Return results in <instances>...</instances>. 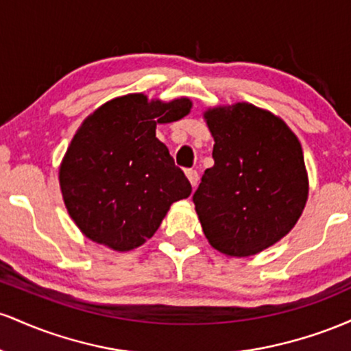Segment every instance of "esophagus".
<instances>
[{"label": "esophagus", "instance_id": "34e87169", "mask_svg": "<svg viewBox=\"0 0 351 351\" xmlns=\"http://www.w3.org/2000/svg\"><path fill=\"white\" fill-rule=\"evenodd\" d=\"M184 173H186V178L189 180V183H191V186L195 188L196 184H198V180H199L198 171H196V170H186Z\"/></svg>", "mask_w": 351, "mask_h": 351}]
</instances>
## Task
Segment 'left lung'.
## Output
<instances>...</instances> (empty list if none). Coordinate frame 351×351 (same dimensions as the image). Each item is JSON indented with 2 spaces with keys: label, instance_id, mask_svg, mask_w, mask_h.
I'll use <instances>...</instances> for the list:
<instances>
[{
  "label": "left lung",
  "instance_id": "1",
  "mask_svg": "<svg viewBox=\"0 0 351 351\" xmlns=\"http://www.w3.org/2000/svg\"><path fill=\"white\" fill-rule=\"evenodd\" d=\"M215 165L204 171L195 209L208 243L249 257L279 243L308 198L304 152L289 125L249 102L204 110Z\"/></svg>",
  "mask_w": 351,
  "mask_h": 351
}]
</instances>
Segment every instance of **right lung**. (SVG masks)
<instances>
[{"instance_id":"add662e5","label":"right lung","mask_w":351,"mask_h":351,"mask_svg":"<svg viewBox=\"0 0 351 351\" xmlns=\"http://www.w3.org/2000/svg\"><path fill=\"white\" fill-rule=\"evenodd\" d=\"M191 100L145 94L108 100L84 120L59 167L67 213L84 236L125 252L155 234L191 184L156 138V125L183 119Z\"/></svg>"}]
</instances>
